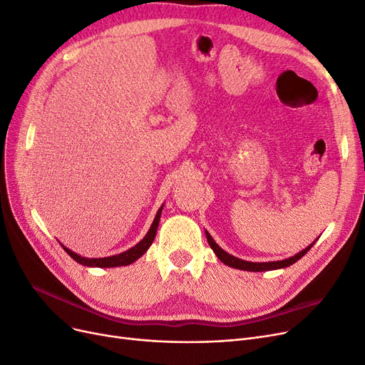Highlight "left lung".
<instances>
[{"instance_id":"8db88e82","label":"left lung","mask_w":365,"mask_h":365,"mask_svg":"<svg viewBox=\"0 0 365 365\" xmlns=\"http://www.w3.org/2000/svg\"><path fill=\"white\" fill-rule=\"evenodd\" d=\"M206 236H207V242L210 248L213 250V252L218 255V259L230 267H236V269H242V271H250V272H262V271H272V269H279V267H287L293 263L298 262L302 255H305L309 250H312V247L314 244H312L309 247H307L304 251L294 254L293 257L290 259H286V260H279V262H264V263H252V262H245V260H240L237 257H235V255H230L228 252H225L224 250H221V247H218L217 242H215L212 239V236L206 232Z\"/></svg>"}]
</instances>
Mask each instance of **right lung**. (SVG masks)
Listing matches in <instances>:
<instances>
[{
	"mask_svg": "<svg viewBox=\"0 0 365 365\" xmlns=\"http://www.w3.org/2000/svg\"><path fill=\"white\" fill-rule=\"evenodd\" d=\"M162 206L158 213H156V218L150 227V230L147 232V235L144 236V239L141 242H138L137 245L132 247L130 250L117 254V255H111V257H103V259H86V257H81V255L75 254L73 251H71L69 248H64V251L71 255V257L78 262L79 264H84V266H98V267H115V266H128L130 263H133L135 260H138L141 255L150 248V245L153 244L155 236H156V230H158V225H159V218H160V213H162Z\"/></svg>",
	"mask_w": 365,
	"mask_h": 365,
	"instance_id": "1",
	"label": "right lung"
}]
</instances>
